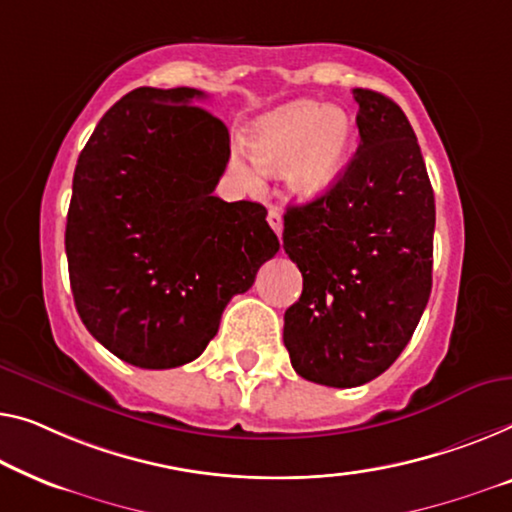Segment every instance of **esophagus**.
<instances>
[{
	"label": "esophagus",
	"instance_id": "34e87169",
	"mask_svg": "<svg viewBox=\"0 0 512 512\" xmlns=\"http://www.w3.org/2000/svg\"><path fill=\"white\" fill-rule=\"evenodd\" d=\"M269 225L278 236L282 234V213L278 209H269Z\"/></svg>",
	"mask_w": 512,
	"mask_h": 512
}]
</instances>
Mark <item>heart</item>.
I'll use <instances>...</instances> for the list:
<instances>
[{
    "label": "heart",
    "instance_id": "b5f03b06",
    "mask_svg": "<svg viewBox=\"0 0 512 512\" xmlns=\"http://www.w3.org/2000/svg\"><path fill=\"white\" fill-rule=\"evenodd\" d=\"M354 124L338 105L296 101L266 112L246 133V151L259 172H278L296 200H317L345 170ZM234 174L257 186L259 174L246 158L232 160Z\"/></svg>",
    "mask_w": 512,
    "mask_h": 512
}]
</instances>
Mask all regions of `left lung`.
I'll list each match as a JSON object with an SVG mask.
<instances>
[{"label":"left lung","instance_id":"left-lung-1","mask_svg":"<svg viewBox=\"0 0 512 512\" xmlns=\"http://www.w3.org/2000/svg\"><path fill=\"white\" fill-rule=\"evenodd\" d=\"M354 98L356 154L322 197L287 209L282 230L303 276L282 340L303 379L333 388L391 368L432 289L434 193L414 128L379 91Z\"/></svg>","mask_w":512,"mask_h":512}]
</instances>
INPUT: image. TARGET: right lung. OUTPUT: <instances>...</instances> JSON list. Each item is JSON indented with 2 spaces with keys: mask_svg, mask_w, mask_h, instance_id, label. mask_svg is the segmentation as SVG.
I'll return each mask as SVG.
<instances>
[{
  "mask_svg": "<svg viewBox=\"0 0 512 512\" xmlns=\"http://www.w3.org/2000/svg\"><path fill=\"white\" fill-rule=\"evenodd\" d=\"M140 87L103 114L73 174L66 257L87 331L147 370L195 361L234 294L253 287L278 236L257 202L213 195L230 133L193 101Z\"/></svg>",
  "mask_w": 512,
  "mask_h": 512,
  "instance_id": "1",
  "label": "right lung"
}]
</instances>
